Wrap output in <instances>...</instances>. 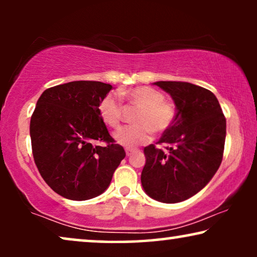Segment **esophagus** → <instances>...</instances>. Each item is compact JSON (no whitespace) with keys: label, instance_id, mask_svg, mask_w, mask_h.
Returning a JSON list of instances; mask_svg holds the SVG:
<instances>
[{"label":"esophagus","instance_id":"obj_1","mask_svg":"<svg viewBox=\"0 0 257 257\" xmlns=\"http://www.w3.org/2000/svg\"><path fill=\"white\" fill-rule=\"evenodd\" d=\"M125 152H126V156H127V157H131L132 154L136 152V151H135V150H132V149H126V150H125Z\"/></svg>","mask_w":257,"mask_h":257}]
</instances>
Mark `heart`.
<instances>
[{"instance_id": "heart-1", "label": "heart", "mask_w": 257, "mask_h": 257, "mask_svg": "<svg viewBox=\"0 0 257 257\" xmlns=\"http://www.w3.org/2000/svg\"><path fill=\"white\" fill-rule=\"evenodd\" d=\"M121 97H126L133 105L140 107L135 118L137 125L125 126L114 133V139L119 145L136 147L146 144L151 139V131L163 133L173 124L175 106L165 100L163 92L151 86H139L120 91ZM98 112L105 124L117 128L122 117V106L119 98L113 93L105 96L98 106Z\"/></svg>"}]
</instances>
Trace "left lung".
Segmentation results:
<instances>
[{"label":"left lung","instance_id":"8db88e82","mask_svg":"<svg viewBox=\"0 0 257 257\" xmlns=\"http://www.w3.org/2000/svg\"><path fill=\"white\" fill-rule=\"evenodd\" d=\"M174 101L173 124L158 144L144 149L142 185L164 203L185 201L199 193L219 170L226 140V118L215 94L186 82H156Z\"/></svg>","mask_w":257,"mask_h":257}]
</instances>
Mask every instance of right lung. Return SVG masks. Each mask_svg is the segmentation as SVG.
Masks as SVG:
<instances>
[{
  "label": "right lung",
  "mask_w": 257,
  "mask_h": 257,
  "mask_svg": "<svg viewBox=\"0 0 257 257\" xmlns=\"http://www.w3.org/2000/svg\"><path fill=\"white\" fill-rule=\"evenodd\" d=\"M110 84L77 80L47 89L30 120L35 164L44 181L63 198L84 201L106 191L124 159L98 106ZM105 141L98 147L94 142Z\"/></svg>",
  "instance_id": "obj_1"
}]
</instances>
